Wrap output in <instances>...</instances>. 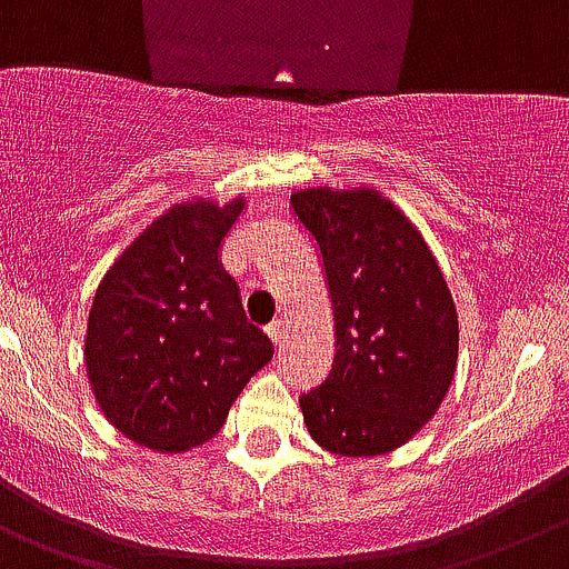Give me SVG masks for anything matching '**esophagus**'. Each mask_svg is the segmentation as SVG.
<instances>
[{
	"label": "esophagus",
	"instance_id": "esophagus-1",
	"mask_svg": "<svg viewBox=\"0 0 569 569\" xmlns=\"http://www.w3.org/2000/svg\"><path fill=\"white\" fill-rule=\"evenodd\" d=\"M264 332H268V338L273 340V346L284 343V321H281V318H276L273 323H268V329H264Z\"/></svg>",
	"mask_w": 569,
	"mask_h": 569
}]
</instances>
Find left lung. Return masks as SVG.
<instances>
[{
    "mask_svg": "<svg viewBox=\"0 0 569 569\" xmlns=\"http://www.w3.org/2000/svg\"><path fill=\"white\" fill-rule=\"evenodd\" d=\"M316 240L335 312V362L299 397L312 441L343 458L397 450L436 416L458 366V312L425 237L382 192L290 194Z\"/></svg>",
    "mask_w": 569,
    "mask_h": 569,
    "instance_id": "1",
    "label": "left lung"
}]
</instances>
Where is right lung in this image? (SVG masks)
I'll use <instances>...</instances> for the list:
<instances>
[{"label": "right lung", "mask_w": 569, "mask_h": 569, "mask_svg": "<svg viewBox=\"0 0 569 569\" xmlns=\"http://www.w3.org/2000/svg\"><path fill=\"white\" fill-rule=\"evenodd\" d=\"M246 200L192 198L156 218L102 276L86 375L106 419L139 447L187 452L223 427L273 357L251 327L220 248Z\"/></svg>", "instance_id": "right-lung-1"}]
</instances>
